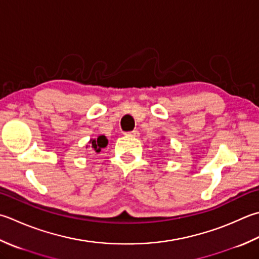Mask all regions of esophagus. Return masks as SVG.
Returning a JSON list of instances; mask_svg holds the SVG:
<instances>
[{
	"instance_id": "1",
	"label": "esophagus",
	"mask_w": 259,
	"mask_h": 259,
	"mask_svg": "<svg viewBox=\"0 0 259 259\" xmlns=\"http://www.w3.org/2000/svg\"><path fill=\"white\" fill-rule=\"evenodd\" d=\"M125 136H129V137H139V131L138 130H134V131H129V133H125Z\"/></svg>"
}]
</instances>
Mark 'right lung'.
Listing matches in <instances>:
<instances>
[{
  "label": "right lung",
  "mask_w": 259,
  "mask_h": 259,
  "mask_svg": "<svg viewBox=\"0 0 259 259\" xmlns=\"http://www.w3.org/2000/svg\"><path fill=\"white\" fill-rule=\"evenodd\" d=\"M91 147L96 151V153H100L101 149L104 148L108 145V139H106L105 136H99L98 139H92L90 141Z\"/></svg>",
  "instance_id": "1"
}]
</instances>
